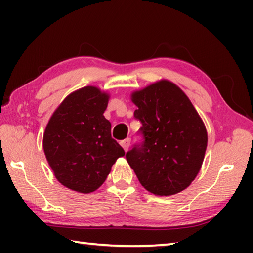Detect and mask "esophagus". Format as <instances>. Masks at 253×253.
Here are the masks:
<instances>
[{"instance_id": "1", "label": "esophagus", "mask_w": 253, "mask_h": 253, "mask_svg": "<svg viewBox=\"0 0 253 253\" xmlns=\"http://www.w3.org/2000/svg\"><path fill=\"white\" fill-rule=\"evenodd\" d=\"M121 145H122V147L124 148V151L127 152L128 148H129V145H130V138H126V139L122 140Z\"/></svg>"}]
</instances>
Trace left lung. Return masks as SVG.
I'll use <instances>...</instances> for the list:
<instances>
[{
	"instance_id": "left-lung-1",
	"label": "left lung",
	"mask_w": 253,
	"mask_h": 253,
	"mask_svg": "<svg viewBox=\"0 0 253 253\" xmlns=\"http://www.w3.org/2000/svg\"><path fill=\"white\" fill-rule=\"evenodd\" d=\"M144 142L126 154L139 183L169 196L185 190L199 174L208 146L202 118L181 88L160 80L131 93Z\"/></svg>"
}]
</instances>
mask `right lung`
<instances>
[{"mask_svg": "<svg viewBox=\"0 0 253 253\" xmlns=\"http://www.w3.org/2000/svg\"><path fill=\"white\" fill-rule=\"evenodd\" d=\"M109 93L87 85L68 95L46 124L43 151L55 178L79 193L99 188L123 147L111 138L104 113Z\"/></svg>", "mask_w": 253, "mask_h": 253, "instance_id": "add662e5", "label": "right lung"}]
</instances>
